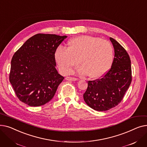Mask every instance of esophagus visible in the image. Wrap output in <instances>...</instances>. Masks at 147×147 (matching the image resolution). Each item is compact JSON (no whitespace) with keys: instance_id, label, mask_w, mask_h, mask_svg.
I'll use <instances>...</instances> for the list:
<instances>
[{"instance_id":"obj_1","label":"esophagus","mask_w":147,"mask_h":147,"mask_svg":"<svg viewBox=\"0 0 147 147\" xmlns=\"http://www.w3.org/2000/svg\"><path fill=\"white\" fill-rule=\"evenodd\" d=\"M65 79L67 80H68V81H76V80H78V79L76 78H72V77H67Z\"/></svg>"}]
</instances>
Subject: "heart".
<instances>
[{
  "label": "heart",
  "mask_w": 147,
  "mask_h": 147,
  "mask_svg": "<svg viewBox=\"0 0 147 147\" xmlns=\"http://www.w3.org/2000/svg\"><path fill=\"white\" fill-rule=\"evenodd\" d=\"M67 49L58 48L55 58L60 71L68 74L79 63L82 66L78 71L81 75L99 78L110 68L113 60L111 44L101 38L80 36L69 40Z\"/></svg>",
  "instance_id": "1"
}]
</instances>
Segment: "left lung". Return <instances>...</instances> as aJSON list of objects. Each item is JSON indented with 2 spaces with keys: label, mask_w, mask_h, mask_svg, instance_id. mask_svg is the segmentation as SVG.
I'll list each match as a JSON object with an SVG mask.
<instances>
[{
  "label": "left lung",
  "mask_w": 147,
  "mask_h": 147,
  "mask_svg": "<svg viewBox=\"0 0 147 147\" xmlns=\"http://www.w3.org/2000/svg\"><path fill=\"white\" fill-rule=\"evenodd\" d=\"M110 40L115 52L111 67L100 79L88 81L83 94L87 105L99 111L109 110L120 103L132 79L128 53L114 38L110 37Z\"/></svg>",
  "instance_id": "obj_1"
}]
</instances>
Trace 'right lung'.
<instances>
[{
  "instance_id": "right-lung-1",
  "label": "right lung",
  "mask_w": 147,
  "mask_h": 147,
  "mask_svg": "<svg viewBox=\"0 0 147 147\" xmlns=\"http://www.w3.org/2000/svg\"><path fill=\"white\" fill-rule=\"evenodd\" d=\"M66 37L37 34L14 53L9 82L20 101L31 107H38L52 99L64 79L55 68V53Z\"/></svg>"
}]
</instances>
